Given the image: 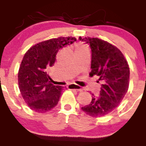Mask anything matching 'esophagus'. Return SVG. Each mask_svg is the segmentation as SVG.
I'll list each match as a JSON object with an SVG mask.
<instances>
[{
  "mask_svg": "<svg viewBox=\"0 0 146 146\" xmlns=\"http://www.w3.org/2000/svg\"><path fill=\"white\" fill-rule=\"evenodd\" d=\"M68 88H69V89H74V90H77V91H80V92L82 91V88L80 86H78V85L74 84V83L69 85V86H68Z\"/></svg>",
  "mask_w": 146,
  "mask_h": 146,
  "instance_id": "esophagus-1",
  "label": "esophagus"
}]
</instances>
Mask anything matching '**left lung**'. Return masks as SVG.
<instances>
[{
  "instance_id": "left-lung-1",
  "label": "left lung",
  "mask_w": 146,
  "mask_h": 146,
  "mask_svg": "<svg viewBox=\"0 0 146 146\" xmlns=\"http://www.w3.org/2000/svg\"><path fill=\"white\" fill-rule=\"evenodd\" d=\"M80 40L91 50L90 76H99L102 81L99 96L92 94L91 103L81 109L91 117H102L111 113L120 104L128 91L129 68L122 52L115 46L98 38Z\"/></svg>"
}]
</instances>
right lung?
<instances>
[{
    "instance_id": "add662e5",
    "label": "right lung",
    "mask_w": 146,
    "mask_h": 146,
    "mask_svg": "<svg viewBox=\"0 0 146 146\" xmlns=\"http://www.w3.org/2000/svg\"><path fill=\"white\" fill-rule=\"evenodd\" d=\"M75 41L69 36L51 38L35 44L25 54L18 72V84L32 110L46 113L57 105L64 87L50 83L47 71L55 64L59 50Z\"/></svg>"
}]
</instances>
